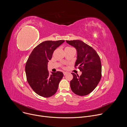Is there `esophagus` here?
Instances as JSON below:
<instances>
[{
	"instance_id": "esophagus-1",
	"label": "esophagus",
	"mask_w": 127,
	"mask_h": 127,
	"mask_svg": "<svg viewBox=\"0 0 127 127\" xmlns=\"http://www.w3.org/2000/svg\"><path fill=\"white\" fill-rule=\"evenodd\" d=\"M67 73H68V72H65V71L63 72V74H64V75H66Z\"/></svg>"
}]
</instances>
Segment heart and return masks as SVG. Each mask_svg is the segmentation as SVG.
Here are the masks:
<instances>
[{
    "label": "heart",
    "mask_w": 127,
    "mask_h": 127,
    "mask_svg": "<svg viewBox=\"0 0 127 127\" xmlns=\"http://www.w3.org/2000/svg\"><path fill=\"white\" fill-rule=\"evenodd\" d=\"M66 48H71V47H66Z\"/></svg>",
    "instance_id": "b5f03b06"
}]
</instances>
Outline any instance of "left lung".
I'll return each mask as SVG.
<instances>
[{
    "label": "left lung",
    "instance_id": "1",
    "mask_svg": "<svg viewBox=\"0 0 127 127\" xmlns=\"http://www.w3.org/2000/svg\"><path fill=\"white\" fill-rule=\"evenodd\" d=\"M66 42L76 49L77 56L74 66L82 72L80 76L71 73L73 78L70 82L71 89L78 95H86L93 91L100 80V57L95 49L80 40H66Z\"/></svg>",
    "mask_w": 127,
    "mask_h": 127
}]
</instances>
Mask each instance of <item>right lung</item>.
Wrapping results in <instances>:
<instances>
[{
    "instance_id": "add662e5",
    "label": "right lung",
    "mask_w": 127,
    "mask_h": 127,
    "mask_svg": "<svg viewBox=\"0 0 127 127\" xmlns=\"http://www.w3.org/2000/svg\"><path fill=\"white\" fill-rule=\"evenodd\" d=\"M64 40L46 41L39 44L32 52L27 61L25 70L28 83L38 95L49 97L55 94L60 81L63 77L62 72L48 70V62L54 51Z\"/></svg>"
}]
</instances>
